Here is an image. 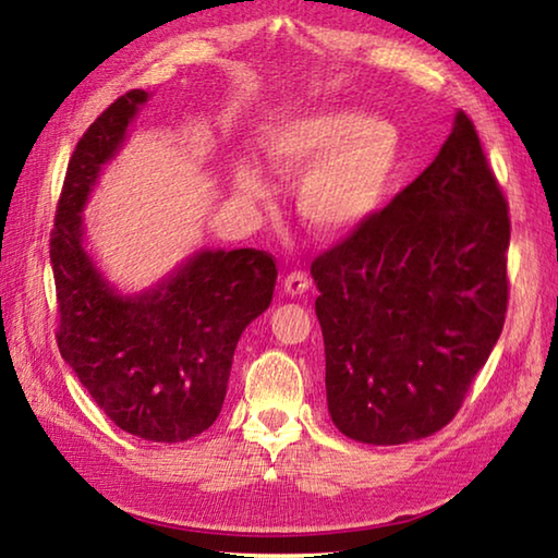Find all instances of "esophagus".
I'll list each match as a JSON object with an SVG mask.
<instances>
[{
	"label": "esophagus",
	"mask_w": 558,
	"mask_h": 558,
	"mask_svg": "<svg viewBox=\"0 0 558 558\" xmlns=\"http://www.w3.org/2000/svg\"><path fill=\"white\" fill-rule=\"evenodd\" d=\"M307 288H310V278H307V272H302V270H292L290 276L286 278V292H288V295H292V298L305 295Z\"/></svg>",
	"instance_id": "obj_1"
}]
</instances>
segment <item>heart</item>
<instances>
[{
    "label": "heart",
    "mask_w": 558,
    "mask_h": 558,
    "mask_svg": "<svg viewBox=\"0 0 558 558\" xmlns=\"http://www.w3.org/2000/svg\"><path fill=\"white\" fill-rule=\"evenodd\" d=\"M270 172L300 178L298 211L319 233H342L379 209L401 162V135L391 122L356 110H319L278 120L263 130ZM235 192L251 202L268 196L260 169L233 167Z\"/></svg>",
    "instance_id": "obj_1"
}]
</instances>
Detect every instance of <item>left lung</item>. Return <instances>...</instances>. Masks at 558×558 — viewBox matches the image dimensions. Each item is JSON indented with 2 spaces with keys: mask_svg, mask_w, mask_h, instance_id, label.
Returning <instances> with one entry per match:
<instances>
[{
  "mask_svg": "<svg viewBox=\"0 0 558 558\" xmlns=\"http://www.w3.org/2000/svg\"><path fill=\"white\" fill-rule=\"evenodd\" d=\"M509 211L465 112L421 177L313 263L327 409L401 446L456 418L505 327Z\"/></svg>",
  "mask_w": 558,
  "mask_h": 558,
  "instance_id": "left-lung-1",
  "label": "left lung"
}]
</instances>
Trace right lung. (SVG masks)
Returning <instances> with one entry per match:
<instances>
[{
  "label": "right lung",
  "instance_id": "1",
  "mask_svg": "<svg viewBox=\"0 0 558 558\" xmlns=\"http://www.w3.org/2000/svg\"><path fill=\"white\" fill-rule=\"evenodd\" d=\"M149 96L130 90L83 132L51 231L61 356L130 436L182 442L221 413L235 344L266 313L278 268L256 248L199 251L140 295H120L83 248V209L100 169Z\"/></svg>",
  "mask_w": 558,
  "mask_h": 558
}]
</instances>
